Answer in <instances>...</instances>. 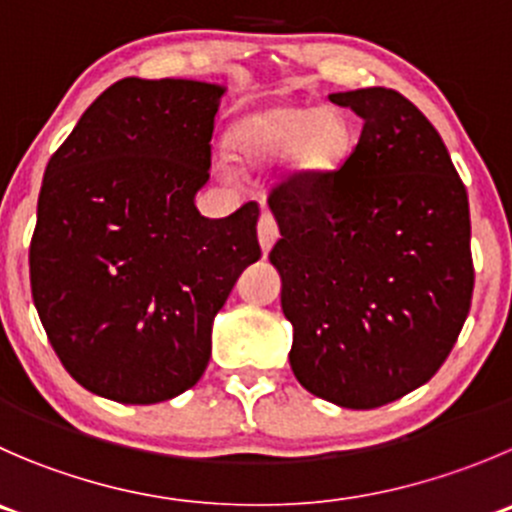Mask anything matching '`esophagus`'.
Segmentation results:
<instances>
[{"mask_svg": "<svg viewBox=\"0 0 512 512\" xmlns=\"http://www.w3.org/2000/svg\"><path fill=\"white\" fill-rule=\"evenodd\" d=\"M257 237H260L262 250L270 252V247L275 245L277 237H280V230H277V222L275 217H272V212H262L260 225H257Z\"/></svg>", "mask_w": 512, "mask_h": 512, "instance_id": "34e87169", "label": "esophagus"}]
</instances>
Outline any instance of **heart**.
Masks as SVG:
<instances>
[{"instance_id": "1", "label": "heart", "mask_w": 512, "mask_h": 512, "mask_svg": "<svg viewBox=\"0 0 512 512\" xmlns=\"http://www.w3.org/2000/svg\"><path fill=\"white\" fill-rule=\"evenodd\" d=\"M350 142V127L335 109L277 104L237 119L227 150L242 167H265L292 150L295 170L317 177L340 167Z\"/></svg>"}]
</instances>
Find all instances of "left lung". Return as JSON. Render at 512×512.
Wrapping results in <instances>:
<instances>
[{
	"label": "left lung",
	"mask_w": 512,
	"mask_h": 512,
	"mask_svg": "<svg viewBox=\"0 0 512 512\" xmlns=\"http://www.w3.org/2000/svg\"><path fill=\"white\" fill-rule=\"evenodd\" d=\"M362 117L327 175L270 190L280 225L270 262L292 322L290 365L312 395L372 410L440 370L475 285L468 190L438 130L395 89L330 94Z\"/></svg>",
	"instance_id": "left-lung-1"
}]
</instances>
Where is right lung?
<instances>
[{
	"mask_svg": "<svg viewBox=\"0 0 512 512\" xmlns=\"http://www.w3.org/2000/svg\"><path fill=\"white\" fill-rule=\"evenodd\" d=\"M225 89L127 77L104 89L49 157L29 242L32 300L64 370L127 405L195 385L212 320L260 260V205L197 212Z\"/></svg>",
	"mask_w": 512,
	"mask_h": 512,
	"instance_id": "right-lung-1",
	"label": "right lung"
}]
</instances>
